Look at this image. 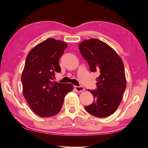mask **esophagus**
<instances>
[{"label": "esophagus", "instance_id": "1", "mask_svg": "<svg viewBox=\"0 0 148 148\" xmlns=\"http://www.w3.org/2000/svg\"><path fill=\"white\" fill-rule=\"evenodd\" d=\"M74 88H75V90H76V91H77V92H82V91L85 90L84 88L82 86H74Z\"/></svg>", "mask_w": 148, "mask_h": 148}]
</instances>
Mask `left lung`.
I'll return each instance as SVG.
<instances>
[{"instance_id":"left-lung-1","label":"left lung","mask_w":148,"mask_h":148,"mask_svg":"<svg viewBox=\"0 0 148 148\" xmlns=\"http://www.w3.org/2000/svg\"><path fill=\"white\" fill-rule=\"evenodd\" d=\"M80 53L88 61L90 71L97 72V90H90L94 101L86 111L99 118L111 115L118 108L126 88L124 63L111 47L97 38L80 42Z\"/></svg>"}]
</instances>
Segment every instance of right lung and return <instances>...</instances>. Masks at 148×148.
Here are the masks:
<instances>
[{"label":"right lung","instance_id":"right-lung-1","mask_svg":"<svg viewBox=\"0 0 148 148\" xmlns=\"http://www.w3.org/2000/svg\"><path fill=\"white\" fill-rule=\"evenodd\" d=\"M68 47L65 42L49 38L35 46L27 55L21 80L23 95L33 112L42 117L53 116L62 108L71 84L53 81L61 69L58 60Z\"/></svg>","mask_w":148,"mask_h":148}]
</instances>
